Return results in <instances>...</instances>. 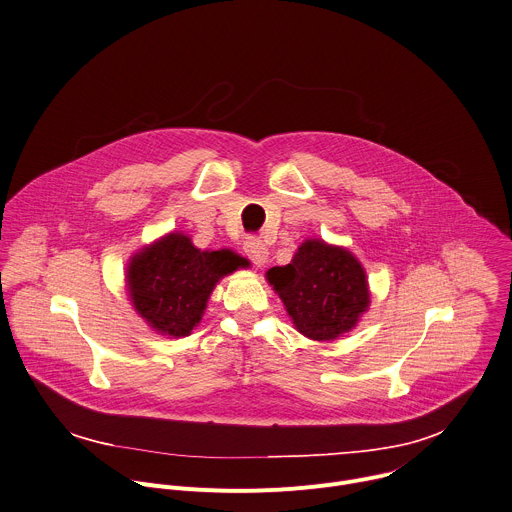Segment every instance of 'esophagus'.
<instances>
[{"label":"esophagus","instance_id":"34e87169","mask_svg":"<svg viewBox=\"0 0 512 512\" xmlns=\"http://www.w3.org/2000/svg\"><path fill=\"white\" fill-rule=\"evenodd\" d=\"M243 249H245V253L249 255V259H251L257 267H263V265L267 263L269 249L265 247V243H263L259 237H247Z\"/></svg>","mask_w":512,"mask_h":512}]
</instances>
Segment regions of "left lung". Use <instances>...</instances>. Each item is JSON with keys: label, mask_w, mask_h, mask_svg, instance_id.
Wrapping results in <instances>:
<instances>
[{"label": "left lung", "mask_w": 512, "mask_h": 512, "mask_svg": "<svg viewBox=\"0 0 512 512\" xmlns=\"http://www.w3.org/2000/svg\"><path fill=\"white\" fill-rule=\"evenodd\" d=\"M295 327L309 339L333 341L351 331L369 307L367 275L341 247L305 241L293 261L267 271Z\"/></svg>", "instance_id": "obj_1"}]
</instances>
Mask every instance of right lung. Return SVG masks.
Returning a JSON list of instances; mask_svg holds the SVG:
<instances>
[{
	"label": "right lung",
	"mask_w": 512,
	"mask_h": 512,
	"mask_svg": "<svg viewBox=\"0 0 512 512\" xmlns=\"http://www.w3.org/2000/svg\"><path fill=\"white\" fill-rule=\"evenodd\" d=\"M245 263L227 249L199 251L187 235L171 233L131 259L129 295L155 331L185 337L201 321L215 283Z\"/></svg>",
	"instance_id": "add662e5"
}]
</instances>
